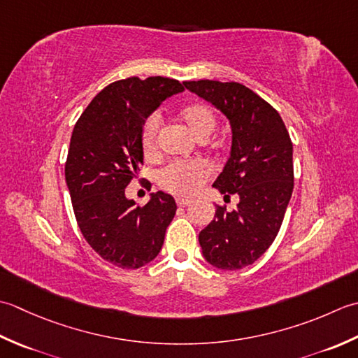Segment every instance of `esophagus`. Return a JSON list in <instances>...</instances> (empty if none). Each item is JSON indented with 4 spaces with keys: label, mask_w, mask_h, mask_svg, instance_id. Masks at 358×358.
Masks as SVG:
<instances>
[{
    "label": "esophagus",
    "mask_w": 358,
    "mask_h": 358,
    "mask_svg": "<svg viewBox=\"0 0 358 358\" xmlns=\"http://www.w3.org/2000/svg\"><path fill=\"white\" fill-rule=\"evenodd\" d=\"M176 203L179 207H187V206H189V203H192V199H188V198H176Z\"/></svg>",
    "instance_id": "esophagus-1"
}]
</instances>
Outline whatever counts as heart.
<instances>
[{
    "instance_id": "b5f03b06",
    "label": "heart",
    "mask_w": 358,
    "mask_h": 358,
    "mask_svg": "<svg viewBox=\"0 0 358 358\" xmlns=\"http://www.w3.org/2000/svg\"><path fill=\"white\" fill-rule=\"evenodd\" d=\"M180 117L192 133L203 141L216 129L217 119L213 109L203 103L188 105L180 111ZM160 119L151 114L141 128V148L143 156L152 159L159 155ZM211 174L203 160H174L157 173V182L164 189L174 194H192Z\"/></svg>"
}]
</instances>
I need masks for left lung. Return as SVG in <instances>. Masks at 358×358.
I'll list each match as a JSON object with an SVG mask.
<instances>
[{
  "label": "left lung",
  "mask_w": 358,
  "mask_h": 358,
  "mask_svg": "<svg viewBox=\"0 0 358 358\" xmlns=\"http://www.w3.org/2000/svg\"><path fill=\"white\" fill-rule=\"evenodd\" d=\"M227 115L233 141L227 165L213 184L230 201L216 206L215 220L199 233L206 259L217 268L238 271L253 264L272 245L294 189L292 141L278 111L236 82H184Z\"/></svg>",
  "instance_id": "obj_1"
}]
</instances>
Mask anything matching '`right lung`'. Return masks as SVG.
Wrapping results in <instances>:
<instances>
[{
    "label": "right lung",
    "mask_w": 358,
    "mask_h": 358,
    "mask_svg": "<svg viewBox=\"0 0 358 358\" xmlns=\"http://www.w3.org/2000/svg\"><path fill=\"white\" fill-rule=\"evenodd\" d=\"M184 91L169 77H129L103 87L72 131L64 176L83 238L105 261L138 268L157 257L176 213L173 196L151 194L145 206L125 188L143 165L141 128L166 97Z\"/></svg>",
    "instance_id": "right-lung-1"
}]
</instances>
